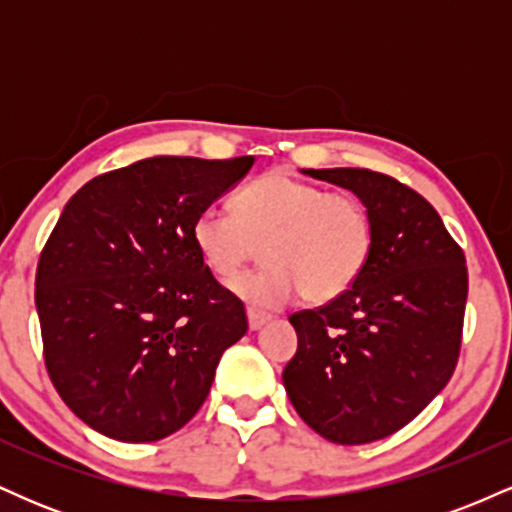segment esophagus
I'll list each match as a JSON object with an SVG mask.
<instances>
[{
  "instance_id": "esophagus-1",
  "label": "esophagus",
  "mask_w": 512,
  "mask_h": 512,
  "mask_svg": "<svg viewBox=\"0 0 512 512\" xmlns=\"http://www.w3.org/2000/svg\"><path fill=\"white\" fill-rule=\"evenodd\" d=\"M267 322H269V315H262V313H255V310H248V325H250L252 332L262 330V327L267 325Z\"/></svg>"
}]
</instances>
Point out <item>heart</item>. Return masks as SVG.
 <instances>
[{"instance_id":"1","label":"heart","mask_w":512,"mask_h":512,"mask_svg":"<svg viewBox=\"0 0 512 512\" xmlns=\"http://www.w3.org/2000/svg\"><path fill=\"white\" fill-rule=\"evenodd\" d=\"M192 243L216 276H233L257 255L264 267L228 289L255 310L284 308L298 296L327 303L342 296L373 248L368 211L351 195L267 173L233 197V209L209 204L192 223Z\"/></svg>"}]
</instances>
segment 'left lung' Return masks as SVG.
Here are the masks:
<instances>
[{
	"label": "left lung",
	"instance_id": "1",
	"mask_svg": "<svg viewBox=\"0 0 512 512\" xmlns=\"http://www.w3.org/2000/svg\"><path fill=\"white\" fill-rule=\"evenodd\" d=\"M361 199L370 257L349 291L289 317L284 387L298 416L339 445L387 438L443 392L457 366L467 267L419 192L368 168H303Z\"/></svg>",
	"mask_w": 512,
	"mask_h": 512
}]
</instances>
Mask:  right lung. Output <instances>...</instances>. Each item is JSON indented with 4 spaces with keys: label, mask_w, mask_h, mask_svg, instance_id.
<instances>
[{
    "label": "right lung",
    "mask_w": 512,
    "mask_h": 512,
    "mask_svg": "<svg viewBox=\"0 0 512 512\" xmlns=\"http://www.w3.org/2000/svg\"><path fill=\"white\" fill-rule=\"evenodd\" d=\"M255 158L154 156L86 182L35 274L45 366L103 436L154 443L207 399L223 351L248 332L243 303L204 267L192 223Z\"/></svg>",
    "instance_id": "obj_1"
}]
</instances>
